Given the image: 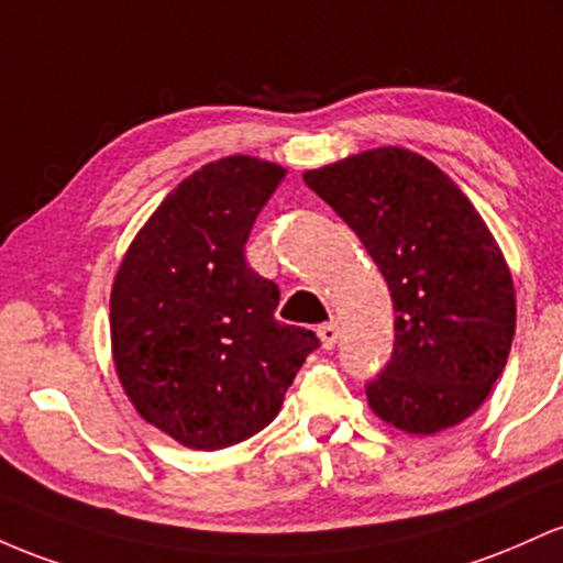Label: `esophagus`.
Masks as SVG:
<instances>
[{"mask_svg":"<svg viewBox=\"0 0 563 563\" xmlns=\"http://www.w3.org/2000/svg\"><path fill=\"white\" fill-rule=\"evenodd\" d=\"M319 338H321V345H324L327 351L334 349V343H338V338H340L338 321H327V324H321L319 327Z\"/></svg>","mask_w":563,"mask_h":563,"instance_id":"1","label":"esophagus"}]
</instances>
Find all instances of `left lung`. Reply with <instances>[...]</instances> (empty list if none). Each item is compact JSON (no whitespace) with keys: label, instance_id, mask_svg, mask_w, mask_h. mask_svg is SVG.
<instances>
[{"label":"left lung","instance_id":"8db88e82","mask_svg":"<svg viewBox=\"0 0 563 563\" xmlns=\"http://www.w3.org/2000/svg\"><path fill=\"white\" fill-rule=\"evenodd\" d=\"M377 263L394 353L366 383L372 412L431 435L482 407L516 332L514 279L468 197L433 162L377 148L302 175Z\"/></svg>","mask_w":563,"mask_h":563}]
</instances>
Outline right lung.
<instances>
[{
	"instance_id": "1",
	"label": "right lung",
	"mask_w": 563,
	"mask_h": 563,
	"mask_svg": "<svg viewBox=\"0 0 563 563\" xmlns=\"http://www.w3.org/2000/svg\"><path fill=\"white\" fill-rule=\"evenodd\" d=\"M279 164L225 156L167 194L111 289L113 364L143 420L191 450H225L279 415L319 338L274 319L279 287L244 257Z\"/></svg>"
}]
</instances>
